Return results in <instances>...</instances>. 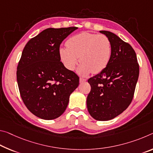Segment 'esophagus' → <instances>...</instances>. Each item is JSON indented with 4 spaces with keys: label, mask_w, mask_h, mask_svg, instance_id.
<instances>
[{
    "label": "esophagus",
    "mask_w": 153,
    "mask_h": 153,
    "mask_svg": "<svg viewBox=\"0 0 153 153\" xmlns=\"http://www.w3.org/2000/svg\"><path fill=\"white\" fill-rule=\"evenodd\" d=\"M86 81V79L82 78V77H80V78H79V82H80V83H84V82H85Z\"/></svg>",
    "instance_id": "1"
}]
</instances>
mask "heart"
I'll list each match as a JSON object with an SVG mask.
<instances>
[{
	"mask_svg": "<svg viewBox=\"0 0 153 153\" xmlns=\"http://www.w3.org/2000/svg\"><path fill=\"white\" fill-rule=\"evenodd\" d=\"M66 48H60V58L65 67L74 70L79 60L77 73L86 76L90 73L99 74L107 67L111 54L110 39L104 35L81 33L70 37Z\"/></svg>",
	"mask_w": 153,
	"mask_h": 153,
	"instance_id": "obj_1",
	"label": "heart"
}]
</instances>
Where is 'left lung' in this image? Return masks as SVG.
<instances>
[{"mask_svg": "<svg viewBox=\"0 0 153 153\" xmlns=\"http://www.w3.org/2000/svg\"><path fill=\"white\" fill-rule=\"evenodd\" d=\"M99 32L110 39L111 54L107 67L88 80L91 90L86 105L94 119L106 121L123 113L131 103L139 77V65L129 43L110 31Z\"/></svg>", "mask_w": 153, "mask_h": 153, "instance_id": "obj_1", "label": "left lung"}]
</instances>
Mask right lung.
<instances>
[{
  "mask_svg": "<svg viewBox=\"0 0 153 153\" xmlns=\"http://www.w3.org/2000/svg\"><path fill=\"white\" fill-rule=\"evenodd\" d=\"M77 27L49 28L28 41L17 67V82L28 110L53 120L66 110L79 77L60 62V45Z\"/></svg>",
  "mask_w": 153,
  "mask_h": 153,
  "instance_id": "right-lung-1",
  "label": "right lung"
}]
</instances>
